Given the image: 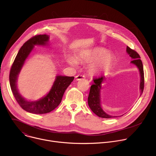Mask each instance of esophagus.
Returning <instances> with one entry per match:
<instances>
[{"label": "esophagus", "mask_w": 156, "mask_h": 156, "mask_svg": "<svg viewBox=\"0 0 156 156\" xmlns=\"http://www.w3.org/2000/svg\"><path fill=\"white\" fill-rule=\"evenodd\" d=\"M75 78H76V80H82V79H85V76L84 75H78L77 76H76Z\"/></svg>", "instance_id": "34e87169"}]
</instances>
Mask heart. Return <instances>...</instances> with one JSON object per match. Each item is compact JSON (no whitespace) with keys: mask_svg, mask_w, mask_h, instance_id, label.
<instances>
[{"mask_svg":"<svg viewBox=\"0 0 156 156\" xmlns=\"http://www.w3.org/2000/svg\"><path fill=\"white\" fill-rule=\"evenodd\" d=\"M81 61L91 62L89 66L90 73L92 75H100L110 69L115 61L113 55L103 48H95L81 52L78 57ZM68 61L71 64L76 63V59L69 57Z\"/></svg>","mask_w":156,"mask_h":156,"instance_id":"heart-1","label":"heart"}]
</instances>
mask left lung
Instances as JSON below:
<instances>
[{
    "mask_svg": "<svg viewBox=\"0 0 156 156\" xmlns=\"http://www.w3.org/2000/svg\"><path fill=\"white\" fill-rule=\"evenodd\" d=\"M127 52L129 56L133 59L131 63L136 65L139 68L140 74V95L142 94L144 88V69L142 61L140 59V57L139 55L136 51H134L127 46ZM105 77L104 75H101L100 77L93 79V83L90 87V93L88 98V103L89 107L92 110V112L99 117L110 119L113 117H117V116H111L108 115L103 110L100 105V89L101 83L105 80Z\"/></svg>",
    "mask_w": 156,
    "mask_h": 156,
    "instance_id": "left-lung-1",
    "label": "left lung"
}]
</instances>
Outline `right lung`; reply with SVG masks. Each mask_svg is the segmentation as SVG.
I'll return each instance as SVG.
<instances>
[{"label":"right lung","instance_id":"add662e5","mask_svg":"<svg viewBox=\"0 0 156 156\" xmlns=\"http://www.w3.org/2000/svg\"><path fill=\"white\" fill-rule=\"evenodd\" d=\"M48 41L49 36L46 34L36 35L27 41L19 49L10 71V86L13 95L20 107L32 113L43 114L55 110L61 103L65 90L74 80L73 76H57L47 95L37 101H27L20 95L17 80L25 60L35 45H46Z\"/></svg>","mask_w":156,"mask_h":156}]
</instances>
